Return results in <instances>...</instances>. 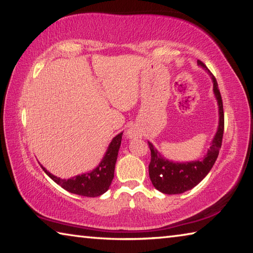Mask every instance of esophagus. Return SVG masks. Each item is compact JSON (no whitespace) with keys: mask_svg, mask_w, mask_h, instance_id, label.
Segmentation results:
<instances>
[{"mask_svg":"<svg viewBox=\"0 0 253 253\" xmlns=\"http://www.w3.org/2000/svg\"><path fill=\"white\" fill-rule=\"evenodd\" d=\"M128 136H129V137H136L137 136V132L134 129H129V130H128Z\"/></svg>","mask_w":253,"mask_h":253,"instance_id":"obj_1","label":"esophagus"}]
</instances>
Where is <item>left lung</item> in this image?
Returning <instances> with one entry per match:
<instances>
[{
    "label": "left lung",
    "instance_id": "8db88e82",
    "mask_svg": "<svg viewBox=\"0 0 253 253\" xmlns=\"http://www.w3.org/2000/svg\"><path fill=\"white\" fill-rule=\"evenodd\" d=\"M200 66H202L205 70L209 71L213 80V90L219 104L220 123L217 128L216 135L212 140L211 147L202 161H195L191 163H173L168 160H164L157 151L154 148L151 143H148L151 149V163L148 165L149 178L158 190L164 194H181L186 192L202 181L207 176L210 170L215 163L222 145L224 131V113H223V102L217 87L215 77L202 61H198Z\"/></svg>",
    "mask_w": 253,
    "mask_h": 253
}]
</instances>
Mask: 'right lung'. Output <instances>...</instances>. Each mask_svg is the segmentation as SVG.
Instances as JSON below:
<instances>
[{"label": "right lung", "instance_id": "add662e5", "mask_svg": "<svg viewBox=\"0 0 253 253\" xmlns=\"http://www.w3.org/2000/svg\"><path fill=\"white\" fill-rule=\"evenodd\" d=\"M122 136L123 132L115 137L100 164L90 173L78 175L69 179H62L48 172L43 166L41 168L51 179H53L55 183L70 193L87 196V198H96L104 194L113 182L118 149L122 144Z\"/></svg>", "mask_w": 253, "mask_h": 253}]
</instances>
